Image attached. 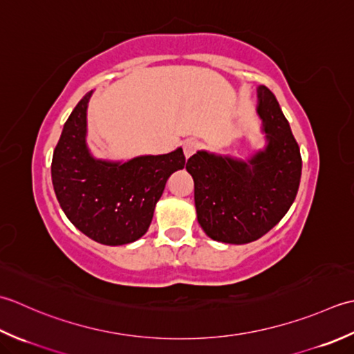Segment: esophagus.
<instances>
[{
	"label": "esophagus",
	"mask_w": 354,
	"mask_h": 354,
	"mask_svg": "<svg viewBox=\"0 0 354 354\" xmlns=\"http://www.w3.org/2000/svg\"><path fill=\"white\" fill-rule=\"evenodd\" d=\"M198 147H200V145H198V143H197L196 140H186V142L183 143V153H185V157L189 158L192 154H196Z\"/></svg>",
	"instance_id": "34e87169"
}]
</instances>
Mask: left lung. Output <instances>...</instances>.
Segmentation results:
<instances>
[{"label":"left lung","mask_w":354,"mask_h":354,"mask_svg":"<svg viewBox=\"0 0 354 354\" xmlns=\"http://www.w3.org/2000/svg\"><path fill=\"white\" fill-rule=\"evenodd\" d=\"M268 145L249 160L198 151L187 158L201 229L212 240L246 244L278 225L297 197L302 160L290 125L268 86H258Z\"/></svg>","instance_id":"left-lung-1"}]
</instances>
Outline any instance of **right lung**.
<instances>
[{
    "mask_svg": "<svg viewBox=\"0 0 354 354\" xmlns=\"http://www.w3.org/2000/svg\"><path fill=\"white\" fill-rule=\"evenodd\" d=\"M79 100L64 125L52 160V182L64 214L91 240L120 246L147 234L172 172L183 169L182 148L125 163L97 160L86 147V106Z\"/></svg>",
    "mask_w": 354,
    "mask_h": 354,
    "instance_id": "1",
    "label": "right lung"
}]
</instances>
